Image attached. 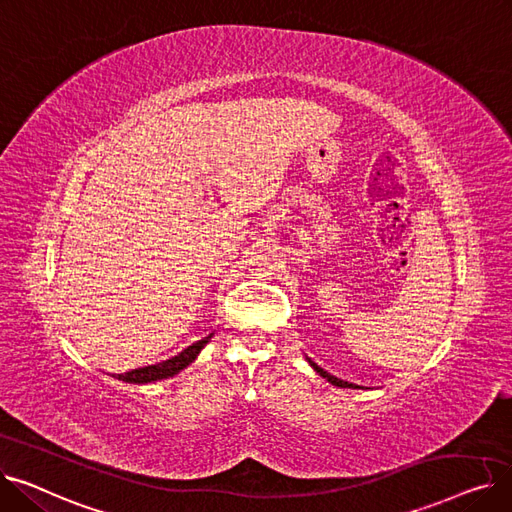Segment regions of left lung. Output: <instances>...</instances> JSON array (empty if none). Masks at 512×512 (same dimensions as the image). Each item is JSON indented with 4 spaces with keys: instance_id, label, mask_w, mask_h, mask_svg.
<instances>
[{
    "instance_id": "8db88e82",
    "label": "left lung",
    "mask_w": 512,
    "mask_h": 512,
    "mask_svg": "<svg viewBox=\"0 0 512 512\" xmlns=\"http://www.w3.org/2000/svg\"><path fill=\"white\" fill-rule=\"evenodd\" d=\"M309 363H311V367L321 375V378H326L330 384H334V386H338V388H359V386H355V384H348V382H342V380H338V378H334V375H330L328 371H324L321 369L317 363H313L311 359H309Z\"/></svg>"
}]
</instances>
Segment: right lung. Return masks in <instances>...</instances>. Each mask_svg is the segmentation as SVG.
Instances as JSON below:
<instances>
[{
    "mask_svg": "<svg viewBox=\"0 0 512 512\" xmlns=\"http://www.w3.org/2000/svg\"><path fill=\"white\" fill-rule=\"evenodd\" d=\"M211 334L205 336L203 340L191 344L188 348H184L182 353H178L176 357L164 361V363H157V365H149V367H139V369H132L128 373H118L116 378L128 384H149V382H157V380H164V378H172L180 369H184L188 363H193L197 359V355L201 353V348L209 342Z\"/></svg>",
    "mask_w": 512,
    "mask_h": 512,
    "instance_id": "obj_1",
    "label": "right lung"
}]
</instances>
